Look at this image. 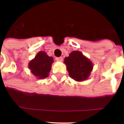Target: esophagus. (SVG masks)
Segmentation results:
<instances>
[{"instance_id":"1","label":"esophagus","mask_w":124,"mask_h":124,"mask_svg":"<svg viewBox=\"0 0 124 124\" xmlns=\"http://www.w3.org/2000/svg\"><path fill=\"white\" fill-rule=\"evenodd\" d=\"M55 59H56V60H57V61H59V62H61V61L63 60V58L61 57V56H60V57H56Z\"/></svg>"}]
</instances>
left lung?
Segmentation results:
<instances>
[{"label":"left lung","instance_id":"obj_1","mask_svg":"<svg viewBox=\"0 0 124 124\" xmlns=\"http://www.w3.org/2000/svg\"><path fill=\"white\" fill-rule=\"evenodd\" d=\"M64 63L70 76L76 81L86 80L93 67L90 60L78 51H74L64 58Z\"/></svg>","mask_w":124,"mask_h":124}]
</instances>
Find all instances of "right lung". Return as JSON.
Here are the masks:
<instances>
[{
	"label": "right lung",
	"instance_id": "1",
	"mask_svg": "<svg viewBox=\"0 0 124 124\" xmlns=\"http://www.w3.org/2000/svg\"><path fill=\"white\" fill-rule=\"evenodd\" d=\"M53 62V57L49 56L44 51H40L35 58L29 63V68L35 77L42 79L48 77Z\"/></svg>",
	"mask_w": 124,
	"mask_h": 124
}]
</instances>
